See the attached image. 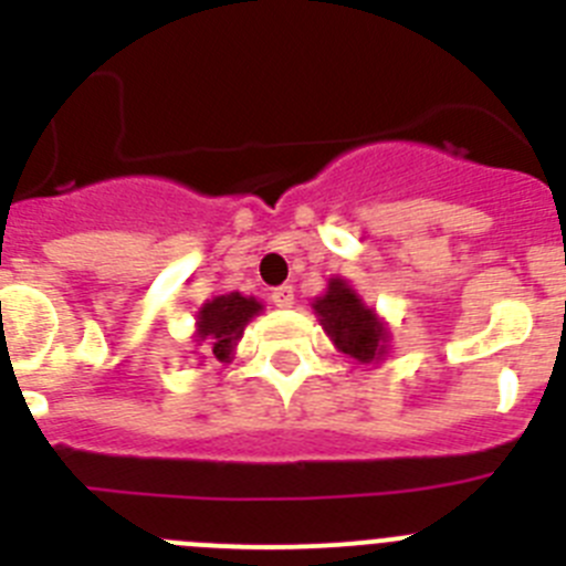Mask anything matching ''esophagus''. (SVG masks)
Masks as SVG:
<instances>
[{
	"label": "esophagus",
	"instance_id": "1",
	"mask_svg": "<svg viewBox=\"0 0 566 566\" xmlns=\"http://www.w3.org/2000/svg\"><path fill=\"white\" fill-rule=\"evenodd\" d=\"M272 303L277 308H292L294 306V289L292 286L272 289Z\"/></svg>",
	"mask_w": 566,
	"mask_h": 566
}]
</instances>
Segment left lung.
Returning a JSON list of instances; mask_svg holds the SVG:
<instances>
[{"label":"left lung","mask_w":566,"mask_h":566,"mask_svg":"<svg viewBox=\"0 0 566 566\" xmlns=\"http://www.w3.org/2000/svg\"><path fill=\"white\" fill-rule=\"evenodd\" d=\"M319 326L326 328L339 352L354 357L357 363H371L385 354V326L377 314L363 300L345 286L343 280H332L328 292L314 303Z\"/></svg>","instance_id":"obj_1"}]
</instances>
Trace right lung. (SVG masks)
<instances>
[{
	"instance_id": "right-lung-1",
	"label": "right lung",
	"mask_w": 566,
	"mask_h": 566,
	"mask_svg": "<svg viewBox=\"0 0 566 566\" xmlns=\"http://www.w3.org/2000/svg\"><path fill=\"white\" fill-rule=\"evenodd\" d=\"M258 312V300L243 297L238 292L209 300L207 306L198 312V343H207V348H212L218 359H229L247 323Z\"/></svg>"
}]
</instances>
